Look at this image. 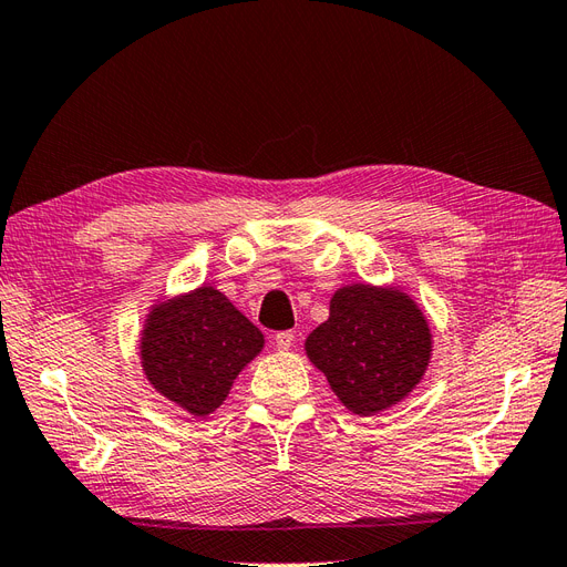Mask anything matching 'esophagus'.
I'll return each instance as SVG.
<instances>
[{"label":"esophagus","mask_w":567,"mask_h":567,"mask_svg":"<svg viewBox=\"0 0 567 567\" xmlns=\"http://www.w3.org/2000/svg\"><path fill=\"white\" fill-rule=\"evenodd\" d=\"M293 331H279L277 336H274V342H277L279 350H290V346H293Z\"/></svg>","instance_id":"34e87169"}]
</instances>
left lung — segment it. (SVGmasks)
Segmentation results:
<instances>
[{
    "instance_id": "left-lung-1",
    "label": "left lung",
    "mask_w": 567,
    "mask_h": 567,
    "mask_svg": "<svg viewBox=\"0 0 567 567\" xmlns=\"http://www.w3.org/2000/svg\"><path fill=\"white\" fill-rule=\"evenodd\" d=\"M431 329L409 296L354 284L331 298V317L305 342L340 402L359 416L404 400L431 359Z\"/></svg>"
}]
</instances>
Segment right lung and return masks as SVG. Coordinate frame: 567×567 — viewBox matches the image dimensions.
Masks as SVG:
<instances>
[{
  "label": "right lung",
  "mask_w": 567,
  "mask_h": 567,
  "mask_svg": "<svg viewBox=\"0 0 567 567\" xmlns=\"http://www.w3.org/2000/svg\"><path fill=\"white\" fill-rule=\"evenodd\" d=\"M265 338L210 286L151 312L142 338L146 379L188 414L208 416Z\"/></svg>",
  "instance_id": "right-lung-1"
}]
</instances>
